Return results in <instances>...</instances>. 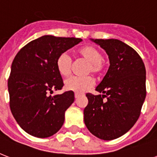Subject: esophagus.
<instances>
[{"label":"esophagus","mask_w":157,"mask_h":157,"mask_svg":"<svg viewBox=\"0 0 157 157\" xmlns=\"http://www.w3.org/2000/svg\"><path fill=\"white\" fill-rule=\"evenodd\" d=\"M80 96H81V94H80L75 93V98H78Z\"/></svg>","instance_id":"obj_1"}]
</instances>
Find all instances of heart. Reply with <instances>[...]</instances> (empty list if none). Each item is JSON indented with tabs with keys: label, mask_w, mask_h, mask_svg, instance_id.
Listing matches in <instances>:
<instances>
[{
	"label": "heart",
	"mask_w": 157,
	"mask_h": 157,
	"mask_svg": "<svg viewBox=\"0 0 157 157\" xmlns=\"http://www.w3.org/2000/svg\"><path fill=\"white\" fill-rule=\"evenodd\" d=\"M76 54L80 58L88 62L89 65L86 69V73L99 75L104 68L103 61V54L97 48L86 45L80 48L76 51ZM56 67L59 73L63 76H67L71 72V59L68 54L63 53L58 57L56 61ZM94 85L93 79L90 76L76 77L72 76L67 79L64 82V87L67 90L73 91L75 93L81 94L86 90L91 88Z\"/></svg>",
	"instance_id": "1"
}]
</instances>
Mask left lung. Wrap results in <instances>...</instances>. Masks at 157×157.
Returning a JSON list of instances; mask_svg holds the SVG:
<instances>
[{
	"mask_svg": "<svg viewBox=\"0 0 157 157\" xmlns=\"http://www.w3.org/2000/svg\"><path fill=\"white\" fill-rule=\"evenodd\" d=\"M90 40L106 51L110 66L95 89L103 94H86L84 121L94 136L112 140L127 133L139 119L146 98V69L139 54L121 40Z\"/></svg>",
	"mask_w": 157,
	"mask_h": 157,
	"instance_id": "1",
	"label": "left lung"
}]
</instances>
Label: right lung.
Here are the masks:
<instances>
[{
  "label": "right lung",
  "mask_w": 157,
  "mask_h": 157,
  "mask_svg": "<svg viewBox=\"0 0 157 157\" xmlns=\"http://www.w3.org/2000/svg\"><path fill=\"white\" fill-rule=\"evenodd\" d=\"M82 41L81 38L42 36L21 49L11 65L8 81L10 107L25 132L37 138L56 134L75 100L73 91L49 95L63 86L56 67L58 57Z\"/></svg>",
  "instance_id": "obj_1"
}]
</instances>
